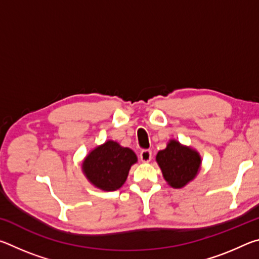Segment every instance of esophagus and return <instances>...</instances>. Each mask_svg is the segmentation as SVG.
I'll list each match as a JSON object with an SVG mask.
<instances>
[{
    "mask_svg": "<svg viewBox=\"0 0 259 259\" xmlns=\"http://www.w3.org/2000/svg\"><path fill=\"white\" fill-rule=\"evenodd\" d=\"M140 160L143 162H150L152 160V151L143 150L140 152Z\"/></svg>",
    "mask_w": 259,
    "mask_h": 259,
    "instance_id": "34e87169",
    "label": "esophagus"
}]
</instances>
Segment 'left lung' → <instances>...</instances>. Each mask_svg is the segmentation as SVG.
<instances>
[{
    "instance_id": "1",
    "label": "left lung",
    "mask_w": 259,
    "mask_h": 259,
    "mask_svg": "<svg viewBox=\"0 0 259 259\" xmlns=\"http://www.w3.org/2000/svg\"><path fill=\"white\" fill-rule=\"evenodd\" d=\"M156 162L166 183L174 188H182L198 175L201 156L193 148L171 139L164 150L157 153Z\"/></svg>"
}]
</instances>
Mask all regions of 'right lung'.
Segmentation results:
<instances>
[{"label": "right lung", "instance_id": "obj_1", "mask_svg": "<svg viewBox=\"0 0 259 259\" xmlns=\"http://www.w3.org/2000/svg\"><path fill=\"white\" fill-rule=\"evenodd\" d=\"M136 162L137 156L134 151L120 146L113 140H107L87 155L82 170L94 186L111 192L123 185L131 165Z\"/></svg>", "mask_w": 259, "mask_h": 259}]
</instances>
